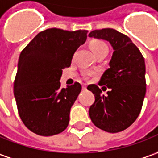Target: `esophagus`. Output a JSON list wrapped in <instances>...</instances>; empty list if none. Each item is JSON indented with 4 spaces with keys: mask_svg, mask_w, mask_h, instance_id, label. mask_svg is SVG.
I'll use <instances>...</instances> for the list:
<instances>
[{
    "mask_svg": "<svg viewBox=\"0 0 158 158\" xmlns=\"http://www.w3.org/2000/svg\"><path fill=\"white\" fill-rule=\"evenodd\" d=\"M82 89H83V90L86 89V85H85V84L82 85Z\"/></svg>",
    "mask_w": 158,
    "mask_h": 158,
    "instance_id": "34e87169",
    "label": "esophagus"
}]
</instances>
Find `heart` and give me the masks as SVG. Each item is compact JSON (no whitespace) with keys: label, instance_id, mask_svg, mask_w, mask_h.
<instances>
[{"label":"heart","instance_id":"heart-1","mask_svg":"<svg viewBox=\"0 0 158 158\" xmlns=\"http://www.w3.org/2000/svg\"><path fill=\"white\" fill-rule=\"evenodd\" d=\"M91 48L94 54H98L101 52H108V46L106 45V43L101 40H95V41L91 43ZM88 75V74H85Z\"/></svg>","mask_w":158,"mask_h":158}]
</instances>
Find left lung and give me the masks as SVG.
I'll list each match as a JSON object with an SVG mask.
<instances>
[{
    "instance_id": "obj_1",
    "label": "left lung",
    "mask_w": 158,
    "mask_h": 158,
    "mask_svg": "<svg viewBox=\"0 0 158 158\" xmlns=\"http://www.w3.org/2000/svg\"><path fill=\"white\" fill-rule=\"evenodd\" d=\"M88 35L108 41L114 49L110 67L99 82L110 89L108 94L101 95L97 85L87 86L95 96L89 108L90 118L104 131L121 132L136 120L143 106L146 93L144 58L128 36L114 29L93 30Z\"/></svg>"
}]
</instances>
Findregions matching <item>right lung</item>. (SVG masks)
<instances>
[{"label": "right lung", "mask_w": 158, "mask_h": 158, "mask_svg": "<svg viewBox=\"0 0 158 158\" xmlns=\"http://www.w3.org/2000/svg\"><path fill=\"white\" fill-rule=\"evenodd\" d=\"M87 30L48 29L39 32L22 51L14 82L20 118L33 133L50 136L67 128L71 107L81 91L75 82L60 87L63 69L84 44Z\"/></svg>", "instance_id": "add662e5"}]
</instances>
